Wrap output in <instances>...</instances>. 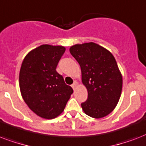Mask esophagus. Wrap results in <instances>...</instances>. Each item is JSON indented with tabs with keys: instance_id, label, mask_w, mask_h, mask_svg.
I'll list each match as a JSON object with an SVG mask.
<instances>
[{
	"instance_id": "obj_1",
	"label": "esophagus",
	"mask_w": 146,
	"mask_h": 146,
	"mask_svg": "<svg viewBox=\"0 0 146 146\" xmlns=\"http://www.w3.org/2000/svg\"><path fill=\"white\" fill-rule=\"evenodd\" d=\"M77 84H78V82H77V81H74V83H73V84H72V88H73V90H74V91H75V89H76Z\"/></svg>"
}]
</instances>
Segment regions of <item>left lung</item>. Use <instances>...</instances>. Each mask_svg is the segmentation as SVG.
Segmentation results:
<instances>
[{
	"label": "left lung",
	"mask_w": 146,
	"mask_h": 146,
	"mask_svg": "<svg viewBox=\"0 0 146 146\" xmlns=\"http://www.w3.org/2000/svg\"><path fill=\"white\" fill-rule=\"evenodd\" d=\"M70 53L81 66V81L88 90L84 112L99 119L110 113L118 104L123 78L111 52L94 42L76 44Z\"/></svg>",
	"instance_id": "obj_1"
}]
</instances>
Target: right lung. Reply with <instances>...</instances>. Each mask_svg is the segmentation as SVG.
I'll return each instance as SVG.
<instances>
[{
  "label": "right lung",
  "instance_id": "right-lung-1",
  "mask_svg": "<svg viewBox=\"0 0 146 146\" xmlns=\"http://www.w3.org/2000/svg\"><path fill=\"white\" fill-rule=\"evenodd\" d=\"M65 52L64 46L42 45L30 51L21 65L19 84L23 99L42 118L50 119L60 115L73 93L56 72Z\"/></svg>",
  "mask_w": 146,
  "mask_h": 146
}]
</instances>
